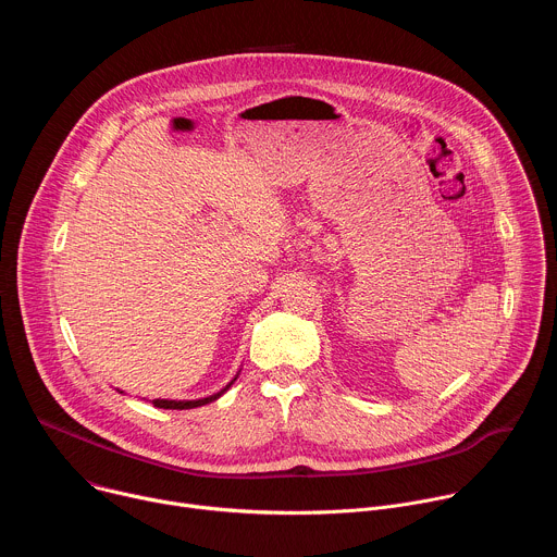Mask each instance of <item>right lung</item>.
Masks as SVG:
<instances>
[{"label":"right lung","mask_w":557,"mask_h":557,"mask_svg":"<svg viewBox=\"0 0 557 557\" xmlns=\"http://www.w3.org/2000/svg\"><path fill=\"white\" fill-rule=\"evenodd\" d=\"M220 394H222V392H220ZM220 394L209 396V399H200V401H165V399H153L151 404H153L156 408H163V410H191V408H198V406H205V404L218 399Z\"/></svg>","instance_id":"1"}]
</instances>
